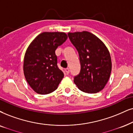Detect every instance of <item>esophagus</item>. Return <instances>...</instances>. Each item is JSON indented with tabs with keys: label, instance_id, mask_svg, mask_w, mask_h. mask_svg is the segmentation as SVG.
Here are the masks:
<instances>
[{
	"label": "esophagus",
	"instance_id": "1",
	"mask_svg": "<svg viewBox=\"0 0 133 133\" xmlns=\"http://www.w3.org/2000/svg\"><path fill=\"white\" fill-rule=\"evenodd\" d=\"M65 72H66L67 74H69V72H70L69 69V68H66V69H65Z\"/></svg>",
	"mask_w": 133,
	"mask_h": 133
}]
</instances>
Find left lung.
Segmentation results:
<instances>
[{
	"mask_svg": "<svg viewBox=\"0 0 133 133\" xmlns=\"http://www.w3.org/2000/svg\"><path fill=\"white\" fill-rule=\"evenodd\" d=\"M68 37L79 55L81 69L74 77L78 88L87 93L101 91L108 82L112 70L110 53L104 43L87 31L69 32Z\"/></svg>",
	"mask_w": 133,
	"mask_h": 133,
	"instance_id": "1",
	"label": "left lung"
}]
</instances>
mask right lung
Listing matches in <instances>:
<instances>
[{
    "label": "right lung",
    "mask_w": 133,
    "mask_h": 133,
    "mask_svg": "<svg viewBox=\"0 0 133 133\" xmlns=\"http://www.w3.org/2000/svg\"><path fill=\"white\" fill-rule=\"evenodd\" d=\"M64 32H44L34 38L24 55V77L29 86L40 95L54 91L64 77L57 65L55 50L64 42Z\"/></svg>",
    "instance_id": "obj_1"
}]
</instances>
